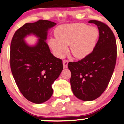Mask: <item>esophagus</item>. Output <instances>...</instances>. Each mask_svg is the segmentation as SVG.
I'll list each match as a JSON object with an SVG mask.
<instances>
[{"label": "esophagus", "mask_w": 124, "mask_h": 124, "mask_svg": "<svg viewBox=\"0 0 124 124\" xmlns=\"http://www.w3.org/2000/svg\"><path fill=\"white\" fill-rule=\"evenodd\" d=\"M68 62H69V61H68V60H66V59H65V60L63 61V64L64 68H66L67 67H68Z\"/></svg>", "instance_id": "esophagus-1"}]
</instances>
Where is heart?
I'll return each mask as SVG.
<instances>
[{"instance_id": "b5f03b06", "label": "heart", "mask_w": 124, "mask_h": 124, "mask_svg": "<svg viewBox=\"0 0 124 124\" xmlns=\"http://www.w3.org/2000/svg\"><path fill=\"white\" fill-rule=\"evenodd\" d=\"M56 38L49 40V46L58 58H62L68 52L67 46L70 45V52L75 58L86 57L94 47L98 31L93 27L84 23L61 25L55 30Z\"/></svg>"}]
</instances>
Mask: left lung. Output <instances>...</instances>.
<instances>
[{"label": "left lung", "mask_w": 124, "mask_h": 124, "mask_svg": "<svg viewBox=\"0 0 124 124\" xmlns=\"http://www.w3.org/2000/svg\"><path fill=\"white\" fill-rule=\"evenodd\" d=\"M97 26L99 40L93 51L76 62H69L72 92L78 99L92 101L99 97L107 87L116 66L117 48L111 28L104 23L89 21Z\"/></svg>", "instance_id": "obj_1"}]
</instances>
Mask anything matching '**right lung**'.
Returning a JSON list of instances; mask_svg holds the SVG:
<instances>
[{
  "label": "right lung",
  "mask_w": 124,
  "mask_h": 124,
  "mask_svg": "<svg viewBox=\"0 0 124 124\" xmlns=\"http://www.w3.org/2000/svg\"><path fill=\"white\" fill-rule=\"evenodd\" d=\"M56 24L39 20L26 23L15 32L10 45V63L14 79L21 93L35 104L44 103L53 93L52 85L59 77L63 66L62 61L51 53L46 42L48 30ZM33 34L39 37L34 46L23 38Z\"/></svg>",
  "instance_id": "obj_1"
}]
</instances>
